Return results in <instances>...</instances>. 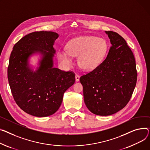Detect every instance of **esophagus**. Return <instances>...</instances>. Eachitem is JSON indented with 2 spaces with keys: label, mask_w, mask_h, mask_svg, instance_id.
Returning a JSON list of instances; mask_svg holds the SVG:
<instances>
[{
  "label": "esophagus",
  "mask_w": 150,
  "mask_h": 150,
  "mask_svg": "<svg viewBox=\"0 0 150 150\" xmlns=\"http://www.w3.org/2000/svg\"><path fill=\"white\" fill-rule=\"evenodd\" d=\"M75 81H76V82H78V81H79V76L78 75H77V74L75 75Z\"/></svg>",
  "instance_id": "34e87169"
}]
</instances>
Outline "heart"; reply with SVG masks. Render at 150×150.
I'll use <instances>...</instances> for the list:
<instances>
[{
    "label": "heart",
    "mask_w": 150,
    "mask_h": 150,
    "mask_svg": "<svg viewBox=\"0 0 150 150\" xmlns=\"http://www.w3.org/2000/svg\"><path fill=\"white\" fill-rule=\"evenodd\" d=\"M66 50H59L58 58L65 66L72 64V57H78L79 66L85 71H92L104 59L107 44L105 40L94 36H81L71 40L67 45Z\"/></svg>",
    "instance_id": "1"
}]
</instances>
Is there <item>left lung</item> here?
Here are the masks:
<instances>
[{"instance_id":"obj_1","label":"left lung","mask_w":150,"mask_h":150,"mask_svg":"<svg viewBox=\"0 0 150 150\" xmlns=\"http://www.w3.org/2000/svg\"><path fill=\"white\" fill-rule=\"evenodd\" d=\"M112 46L102 63L80 77L87 108L95 115L108 116L121 110L130 99L137 81L134 55L119 34L105 31Z\"/></svg>"}]
</instances>
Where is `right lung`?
Returning a JSON list of instances; mask_svg holds the SVG:
<instances>
[{
    "label": "right lung",
    "instance_id": "1",
    "mask_svg": "<svg viewBox=\"0 0 150 150\" xmlns=\"http://www.w3.org/2000/svg\"><path fill=\"white\" fill-rule=\"evenodd\" d=\"M58 34L52 31L30 33L16 43L9 57L8 79L14 101L26 113L46 117L60 107L64 92L75 81V74L54 67L53 46ZM41 55L34 71L28 59Z\"/></svg>",
    "mask_w": 150,
    "mask_h": 150
}]
</instances>
